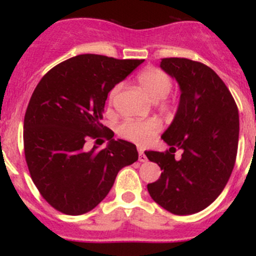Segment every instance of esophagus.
<instances>
[{
    "label": "esophagus",
    "instance_id": "34e87169",
    "mask_svg": "<svg viewBox=\"0 0 256 256\" xmlns=\"http://www.w3.org/2000/svg\"><path fill=\"white\" fill-rule=\"evenodd\" d=\"M146 160H148V158H146L144 152H138V161H140V162H146Z\"/></svg>",
    "mask_w": 256,
    "mask_h": 256
}]
</instances>
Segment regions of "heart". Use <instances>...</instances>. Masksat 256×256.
<instances>
[{"mask_svg":"<svg viewBox=\"0 0 256 256\" xmlns=\"http://www.w3.org/2000/svg\"><path fill=\"white\" fill-rule=\"evenodd\" d=\"M138 84L140 85L146 95L152 101H160L165 98L172 88V79L166 72L158 68L143 70L137 77ZM122 90V85L118 84L110 90V104L118 96ZM161 130V122L156 119L149 120H128L119 128V134L126 140L136 143L138 146H146L152 142V137Z\"/></svg>","mask_w":256,"mask_h":256,"instance_id":"b5f03b06","label":"heart"}]
</instances>
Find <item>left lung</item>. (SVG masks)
<instances>
[{
  "label": "left lung",
  "instance_id": "1",
  "mask_svg": "<svg viewBox=\"0 0 256 256\" xmlns=\"http://www.w3.org/2000/svg\"><path fill=\"white\" fill-rule=\"evenodd\" d=\"M160 67L177 80L180 98L171 125L161 136L170 149L146 152L162 170L146 188L166 210L189 216L212 204L230 178L238 146V110L224 82L206 64L168 58ZM176 148L184 152L180 159L174 158Z\"/></svg>",
  "mask_w": 256,
  "mask_h": 256
}]
</instances>
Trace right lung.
<instances>
[{"mask_svg": "<svg viewBox=\"0 0 256 256\" xmlns=\"http://www.w3.org/2000/svg\"><path fill=\"white\" fill-rule=\"evenodd\" d=\"M143 61L78 55L38 83L25 113V158L38 192L55 210L68 216L94 210L120 170L138 160L136 146L113 140L101 119L108 92ZM104 130L108 146L88 151L87 138Z\"/></svg>", "mask_w": 256, "mask_h": 256, "instance_id": "add662e5", "label": "right lung"}]
</instances>
